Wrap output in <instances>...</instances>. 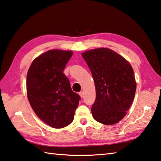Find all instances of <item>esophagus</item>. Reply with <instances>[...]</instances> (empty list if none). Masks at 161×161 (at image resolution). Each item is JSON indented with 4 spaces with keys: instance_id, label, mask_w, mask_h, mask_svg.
<instances>
[{
    "instance_id": "1",
    "label": "esophagus",
    "mask_w": 161,
    "mask_h": 161,
    "mask_svg": "<svg viewBox=\"0 0 161 161\" xmlns=\"http://www.w3.org/2000/svg\"><path fill=\"white\" fill-rule=\"evenodd\" d=\"M79 95H80L81 97H84V93H83L82 91H80V93H79Z\"/></svg>"
}]
</instances>
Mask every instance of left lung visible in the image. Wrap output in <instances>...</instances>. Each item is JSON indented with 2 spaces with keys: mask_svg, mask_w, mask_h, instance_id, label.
Instances as JSON below:
<instances>
[{
  "mask_svg": "<svg viewBox=\"0 0 161 161\" xmlns=\"http://www.w3.org/2000/svg\"><path fill=\"white\" fill-rule=\"evenodd\" d=\"M81 55L91 70L96 90L91 108L93 117L102 124L114 125L126 115L135 96L133 68L124 57L106 47L88 50Z\"/></svg>",
  "mask_w": 161,
  "mask_h": 161,
  "instance_id": "left-lung-1",
  "label": "left lung"
}]
</instances>
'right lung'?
I'll list each match as a JSON object with an SVG mask.
<instances>
[{
	"label": "right lung",
	"mask_w": 161,
	"mask_h": 161,
	"mask_svg": "<svg viewBox=\"0 0 161 161\" xmlns=\"http://www.w3.org/2000/svg\"><path fill=\"white\" fill-rule=\"evenodd\" d=\"M72 55V51H47L32 61L27 74V95L33 111L55 129L73 122L81 99L72 91L69 80L64 73Z\"/></svg>",
	"instance_id": "obj_1"
}]
</instances>
